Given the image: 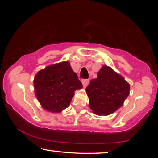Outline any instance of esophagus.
<instances>
[{
	"instance_id": "obj_1",
	"label": "esophagus",
	"mask_w": 158,
	"mask_h": 158,
	"mask_svg": "<svg viewBox=\"0 0 158 158\" xmlns=\"http://www.w3.org/2000/svg\"><path fill=\"white\" fill-rule=\"evenodd\" d=\"M88 82H89L88 80H83V81H82V83H83V85L84 88H85L86 86L88 85Z\"/></svg>"
}]
</instances>
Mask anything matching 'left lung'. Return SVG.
Here are the masks:
<instances>
[{"mask_svg":"<svg viewBox=\"0 0 158 158\" xmlns=\"http://www.w3.org/2000/svg\"><path fill=\"white\" fill-rule=\"evenodd\" d=\"M129 90L130 85L124 77L107 65L102 66L85 89L90 109L98 116H108L119 109Z\"/></svg>","mask_w":158,"mask_h":158,"instance_id":"left-lung-1","label":"left lung"}]
</instances>
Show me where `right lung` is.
Masks as SVG:
<instances>
[{
    "mask_svg": "<svg viewBox=\"0 0 158 158\" xmlns=\"http://www.w3.org/2000/svg\"><path fill=\"white\" fill-rule=\"evenodd\" d=\"M34 86L41 106L55 114L68 108L75 90L83 88L68 61L51 64L39 71L34 77Z\"/></svg>",
    "mask_w": 158,
    "mask_h": 158,
    "instance_id": "1",
    "label": "right lung"
}]
</instances>
